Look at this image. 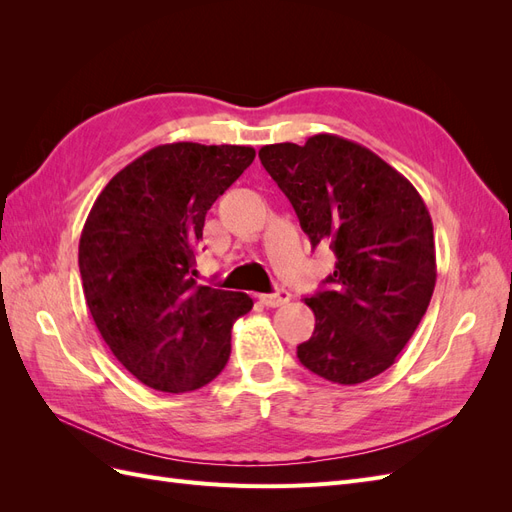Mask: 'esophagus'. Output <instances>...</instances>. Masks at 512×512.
<instances>
[{"label":"esophagus","mask_w":512,"mask_h":512,"mask_svg":"<svg viewBox=\"0 0 512 512\" xmlns=\"http://www.w3.org/2000/svg\"><path fill=\"white\" fill-rule=\"evenodd\" d=\"M288 301H290V292L284 288H280L277 292H271V294H260V303L267 307H280Z\"/></svg>","instance_id":"obj_1"}]
</instances>
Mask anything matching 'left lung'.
Here are the masks:
<instances>
[{"mask_svg":"<svg viewBox=\"0 0 512 512\" xmlns=\"http://www.w3.org/2000/svg\"><path fill=\"white\" fill-rule=\"evenodd\" d=\"M305 235L337 262L307 297L316 327L299 361L335 384L389 369L425 316L436 286L433 224L421 194L374 151L335 134L258 151Z\"/></svg>","mask_w":512,"mask_h":512,"instance_id":"1","label":"left lung"}]
</instances>
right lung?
Wrapping results in <instances>:
<instances>
[{
	"label": "right lung",
	"instance_id": "1",
	"mask_svg": "<svg viewBox=\"0 0 512 512\" xmlns=\"http://www.w3.org/2000/svg\"><path fill=\"white\" fill-rule=\"evenodd\" d=\"M256 151L153 147L106 183L79 243L85 301L115 359L149 389L196 391L226 367L243 292L196 282L205 215Z\"/></svg>",
	"mask_w": 512,
	"mask_h": 512
}]
</instances>
